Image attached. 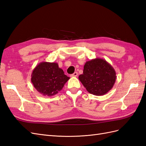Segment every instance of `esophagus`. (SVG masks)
<instances>
[{"label":"esophagus","instance_id":"34e87169","mask_svg":"<svg viewBox=\"0 0 146 146\" xmlns=\"http://www.w3.org/2000/svg\"><path fill=\"white\" fill-rule=\"evenodd\" d=\"M77 76H78V72H74V74L70 75V77H76Z\"/></svg>","mask_w":146,"mask_h":146}]
</instances>
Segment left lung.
<instances>
[{"mask_svg":"<svg viewBox=\"0 0 146 146\" xmlns=\"http://www.w3.org/2000/svg\"><path fill=\"white\" fill-rule=\"evenodd\" d=\"M78 78L88 92L95 96H102L112 89L116 82V74L107 61L96 58L86 61L83 73Z\"/></svg>","mask_w":146,"mask_h":146,"instance_id":"left-lung-1","label":"left lung"}]
</instances>
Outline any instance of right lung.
<instances>
[{
    "label": "right lung",
    "mask_w": 146,
    "mask_h": 146,
    "mask_svg": "<svg viewBox=\"0 0 146 146\" xmlns=\"http://www.w3.org/2000/svg\"><path fill=\"white\" fill-rule=\"evenodd\" d=\"M69 78L58 63L46 61L39 63L31 75V82L35 89L41 94L49 97L62 90Z\"/></svg>",
    "instance_id": "1"
}]
</instances>
